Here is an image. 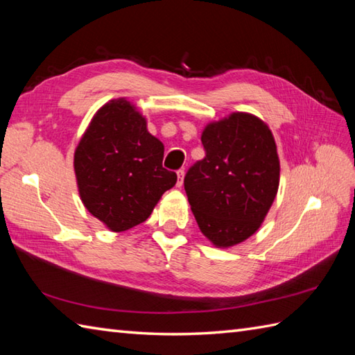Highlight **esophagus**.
Segmentation results:
<instances>
[{
	"mask_svg": "<svg viewBox=\"0 0 355 355\" xmlns=\"http://www.w3.org/2000/svg\"><path fill=\"white\" fill-rule=\"evenodd\" d=\"M177 177H178V180H177V186H178V187H182V186H183V180H184V171H183V169L177 171Z\"/></svg>",
	"mask_w": 355,
	"mask_h": 355,
	"instance_id": "esophagus-1",
	"label": "esophagus"
}]
</instances>
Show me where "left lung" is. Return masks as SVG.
I'll use <instances>...</instances> for the list:
<instances>
[{"label": "left lung", "instance_id": "1", "mask_svg": "<svg viewBox=\"0 0 355 355\" xmlns=\"http://www.w3.org/2000/svg\"><path fill=\"white\" fill-rule=\"evenodd\" d=\"M201 143L206 157L187 171L184 191L202 235L232 247L261 227L276 198V143L268 126L247 112L209 123Z\"/></svg>", "mask_w": 355, "mask_h": 355}]
</instances>
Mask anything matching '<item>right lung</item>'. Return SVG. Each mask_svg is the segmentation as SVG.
I'll list each match as a JSON object with an SVG mask.
<instances>
[{
  "label": "right lung",
  "mask_w": 355,
  "mask_h": 355,
  "mask_svg": "<svg viewBox=\"0 0 355 355\" xmlns=\"http://www.w3.org/2000/svg\"><path fill=\"white\" fill-rule=\"evenodd\" d=\"M164 146L146 130V120L125 99L96 112L74 153L80 200L112 232L132 229L153 212L177 183L163 168Z\"/></svg>",
  "instance_id": "1"
}]
</instances>
